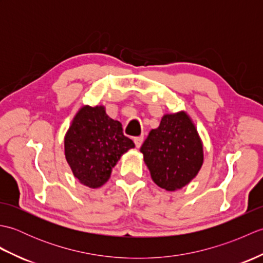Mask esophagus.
Listing matches in <instances>:
<instances>
[{
	"label": "esophagus",
	"instance_id": "1",
	"mask_svg": "<svg viewBox=\"0 0 263 263\" xmlns=\"http://www.w3.org/2000/svg\"><path fill=\"white\" fill-rule=\"evenodd\" d=\"M133 141H135V143H136V147H137V148H140V147H141V144H142V142H143V137L141 136V137H136V138H133Z\"/></svg>",
	"mask_w": 263,
	"mask_h": 263
}]
</instances>
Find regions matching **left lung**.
Listing matches in <instances>:
<instances>
[{"label":"left lung","instance_id":"1","mask_svg":"<svg viewBox=\"0 0 263 263\" xmlns=\"http://www.w3.org/2000/svg\"><path fill=\"white\" fill-rule=\"evenodd\" d=\"M140 152L153 181L166 191H176L198 175L203 164V144L186 111L165 114L153 128Z\"/></svg>","mask_w":263,"mask_h":263}]
</instances>
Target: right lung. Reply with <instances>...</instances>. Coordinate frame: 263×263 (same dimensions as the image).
Segmentation results:
<instances>
[{
  "mask_svg": "<svg viewBox=\"0 0 263 263\" xmlns=\"http://www.w3.org/2000/svg\"><path fill=\"white\" fill-rule=\"evenodd\" d=\"M132 148L135 143L123 135L121 123L110 119L103 105L82 106L64 137L65 159L72 173L90 189L104 185L122 155Z\"/></svg>",
  "mask_w": 263,
  "mask_h": 263,
  "instance_id": "right-lung-1",
  "label": "right lung"
}]
</instances>
